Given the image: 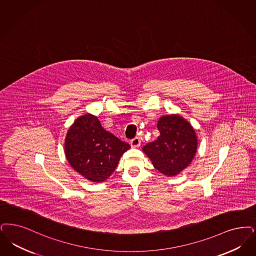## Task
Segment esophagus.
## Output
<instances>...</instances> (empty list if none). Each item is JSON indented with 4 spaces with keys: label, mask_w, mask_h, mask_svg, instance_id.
I'll return each instance as SVG.
<instances>
[{
    "label": "esophagus",
    "mask_w": 256,
    "mask_h": 256,
    "mask_svg": "<svg viewBox=\"0 0 256 256\" xmlns=\"http://www.w3.org/2000/svg\"><path fill=\"white\" fill-rule=\"evenodd\" d=\"M140 144H141V141H140V139H139L138 137H135L134 139H132V140L130 141L132 148H139Z\"/></svg>",
    "instance_id": "1"
}]
</instances>
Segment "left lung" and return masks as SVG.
Listing matches in <instances>:
<instances>
[{
	"mask_svg": "<svg viewBox=\"0 0 256 256\" xmlns=\"http://www.w3.org/2000/svg\"><path fill=\"white\" fill-rule=\"evenodd\" d=\"M157 128L160 135L154 142L146 144L143 152L158 172L174 177L194 158L198 144L194 128L179 114L161 116Z\"/></svg>",
	"mask_w": 256,
	"mask_h": 256,
	"instance_id": "obj_1",
	"label": "left lung"
}]
</instances>
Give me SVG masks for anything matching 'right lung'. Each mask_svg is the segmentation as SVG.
Segmentation results:
<instances>
[{
    "label": "right lung",
    "mask_w": 256,
    "mask_h": 256,
    "mask_svg": "<svg viewBox=\"0 0 256 256\" xmlns=\"http://www.w3.org/2000/svg\"><path fill=\"white\" fill-rule=\"evenodd\" d=\"M130 146L104 130L97 116L78 117L64 139V154L70 164L84 178L95 183L106 181Z\"/></svg>",
    "instance_id": "right-lung-1"
}]
</instances>
